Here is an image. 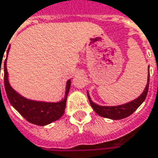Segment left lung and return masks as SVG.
<instances>
[{"label":"left lung","instance_id":"left-lung-1","mask_svg":"<svg viewBox=\"0 0 158 158\" xmlns=\"http://www.w3.org/2000/svg\"><path fill=\"white\" fill-rule=\"evenodd\" d=\"M149 80H150V72L148 71V79H147L148 82L146 84V86L144 88V91L142 92V94L139 98L133 100V101L124 103V104H121V105H98L97 103H95L94 102H92L88 90H87V97H88V99H89L90 106L92 107V109L94 110L95 112L98 114V115H100L102 117L109 118V119H111V120H121V119H124V118L131 115L142 104V102L145 100L147 93H148Z\"/></svg>","mask_w":158,"mask_h":158}]
</instances>
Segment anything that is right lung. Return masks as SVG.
I'll list each match as a JSON object with an SVG mask.
<instances>
[{
	"mask_svg": "<svg viewBox=\"0 0 158 158\" xmlns=\"http://www.w3.org/2000/svg\"><path fill=\"white\" fill-rule=\"evenodd\" d=\"M10 47L6 50V60L4 61V85L5 90L10 103L21 114L27 121L37 126H46L53 121L59 120L65 112L66 102L68 92L71 86V79H68L66 84V91L63 99L56 102L36 101L23 97L18 93L10 85L8 73L6 69V59ZM1 62H2L1 60ZM2 66V64H1ZM1 71V67H0Z\"/></svg>",
	"mask_w": 158,
	"mask_h": 158,
	"instance_id": "add662e5",
	"label": "right lung"
}]
</instances>
